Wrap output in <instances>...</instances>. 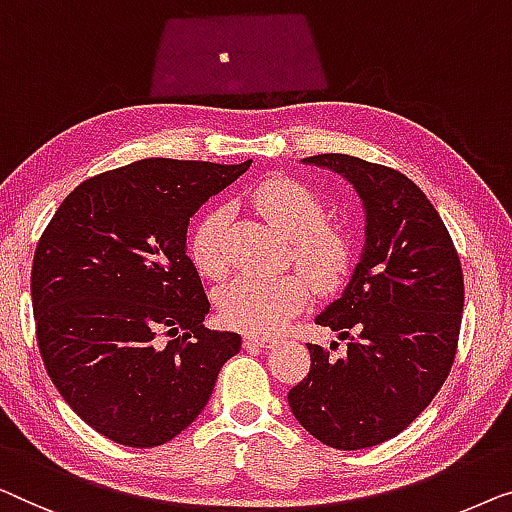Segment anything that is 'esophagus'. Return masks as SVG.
Segmentation results:
<instances>
[{"label":"esophagus","mask_w":512,"mask_h":512,"mask_svg":"<svg viewBox=\"0 0 512 512\" xmlns=\"http://www.w3.org/2000/svg\"><path fill=\"white\" fill-rule=\"evenodd\" d=\"M273 343H276V338L271 336H259V334L243 336V345H246V348H271Z\"/></svg>","instance_id":"1"}]
</instances>
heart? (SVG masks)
I'll use <instances>...</instances> for the list:
<instances>
[{"mask_svg": "<svg viewBox=\"0 0 512 512\" xmlns=\"http://www.w3.org/2000/svg\"><path fill=\"white\" fill-rule=\"evenodd\" d=\"M257 211L290 236V253L315 287H331L350 262V241L343 229L327 225L325 206L315 194L292 178L273 176L253 190ZM227 213L211 208L194 227L190 255L206 278L227 271L222 229ZM308 301V283L301 273H243L218 294L222 320L248 334H269L285 327Z\"/></svg>", "mask_w": 512, "mask_h": 512, "instance_id": "b5f03b06", "label": "heart"}]
</instances>
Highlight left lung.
<instances>
[{
	"instance_id": "1",
	"label": "left lung",
	"mask_w": 512,
	"mask_h": 512,
	"mask_svg": "<svg viewBox=\"0 0 512 512\" xmlns=\"http://www.w3.org/2000/svg\"><path fill=\"white\" fill-rule=\"evenodd\" d=\"M362 199L364 250L341 297L315 322L348 352L308 343L311 371L287 401L301 427L336 450L394 438L429 406L455 362L464 311L459 255L441 215L401 171L352 155H313Z\"/></svg>"
}]
</instances>
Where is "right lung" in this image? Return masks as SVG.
Instances as JSON below:
<instances>
[{
  "instance_id": "add662e5",
  "label": "right lung",
  "mask_w": 512,
  "mask_h": 512,
  "mask_svg": "<svg viewBox=\"0 0 512 512\" xmlns=\"http://www.w3.org/2000/svg\"><path fill=\"white\" fill-rule=\"evenodd\" d=\"M250 164L150 157L106 171L78 185L41 234L32 308L43 364L109 441H171L241 350L239 334L204 327L211 304L185 241L201 204Z\"/></svg>"
}]
</instances>
